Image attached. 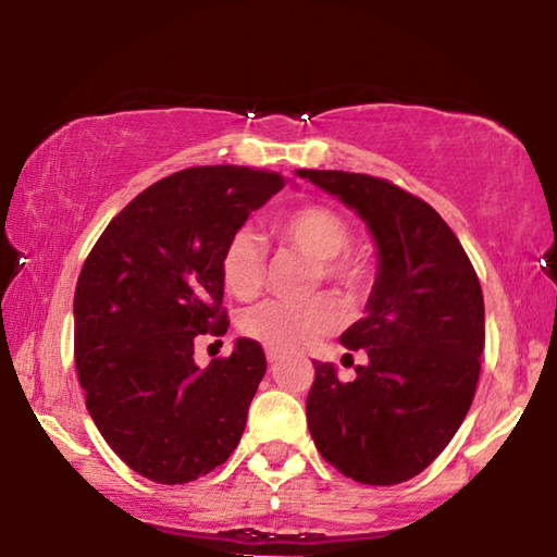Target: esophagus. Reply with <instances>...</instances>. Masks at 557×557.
<instances>
[{
	"instance_id": "obj_1",
	"label": "esophagus",
	"mask_w": 557,
	"mask_h": 557,
	"mask_svg": "<svg viewBox=\"0 0 557 557\" xmlns=\"http://www.w3.org/2000/svg\"><path fill=\"white\" fill-rule=\"evenodd\" d=\"M265 357H269L271 364H276L281 360V355L276 352V349H265Z\"/></svg>"
}]
</instances>
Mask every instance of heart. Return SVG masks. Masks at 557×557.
Instances as JSON below:
<instances>
[{"instance_id":"heart-1","label":"heart","mask_w":557,"mask_h":557,"mask_svg":"<svg viewBox=\"0 0 557 557\" xmlns=\"http://www.w3.org/2000/svg\"><path fill=\"white\" fill-rule=\"evenodd\" d=\"M273 233L284 246L314 261L311 284H332L347 299H360L372 284V265L352 246V223L330 205H301L273 223ZM220 278L235 299H253L265 284V248L258 233L240 227L227 238L220 256ZM342 307L330 294L304 301H263L240 319L246 337L265 349L294 352L342 324Z\"/></svg>"}]
</instances>
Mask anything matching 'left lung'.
<instances>
[{"label": "left lung", "instance_id": "1", "mask_svg": "<svg viewBox=\"0 0 557 557\" xmlns=\"http://www.w3.org/2000/svg\"><path fill=\"white\" fill-rule=\"evenodd\" d=\"M301 177L360 212L377 243L368 317L342 334L364 349L352 383L314 362L307 395L311 438L360 484L413 479L448 446L474 400L484 349V296L446 220L393 182L339 170Z\"/></svg>", "mask_w": 557, "mask_h": 557}]
</instances>
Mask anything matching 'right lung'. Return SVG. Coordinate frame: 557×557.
<instances>
[{"label": "right lung", "instance_id": "1", "mask_svg": "<svg viewBox=\"0 0 557 557\" xmlns=\"http://www.w3.org/2000/svg\"><path fill=\"white\" fill-rule=\"evenodd\" d=\"M286 180L248 166H189L136 195L96 240L75 286V370L86 408L119 459L159 484L227 461L265 372L238 339L200 370L195 339L223 337L220 256Z\"/></svg>", "mask_w": 557, "mask_h": 557}]
</instances>
